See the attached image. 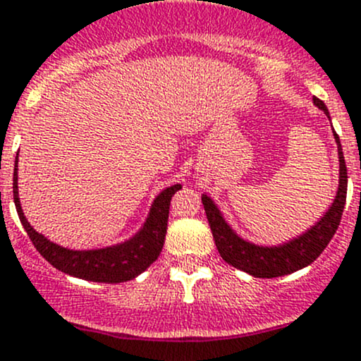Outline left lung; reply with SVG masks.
Masks as SVG:
<instances>
[{"label":"left lung","mask_w":361,"mask_h":361,"mask_svg":"<svg viewBox=\"0 0 361 361\" xmlns=\"http://www.w3.org/2000/svg\"><path fill=\"white\" fill-rule=\"evenodd\" d=\"M313 102L329 117V111L324 102L320 98H313ZM334 138H336L337 152H339V188H337L336 199H334L331 209L322 216L317 225L311 226L301 237L294 238L287 244L276 245V247H261V245L245 242L226 225L225 218L209 197L202 195L204 209H206L216 247L226 263L252 276L275 279V276L289 275V273L308 267L324 252L339 226L341 218H343L348 192V169L337 133H334Z\"/></svg>","instance_id":"left-lung-1"}]
</instances>
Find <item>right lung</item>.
I'll return each mask as SVG.
<instances>
[{"instance_id":"obj_1","label":"right lung","mask_w":361,"mask_h":361,"mask_svg":"<svg viewBox=\"0 0 361 361\" xmlns=\"http://www.w3.org/2000/svg\"><path fill=\"white\" fill-rule=\"evenodd\" d=\"M17 162L18 154L15 159L13 169V200L18 218H20L22 226L27 231L30 242L37 249V252L56 270L78 276V279L90 280V282L119 283L138 276L157 259L162 245H164L171 197L180 190L181 185H173V187L159 193L157 199L152 204L150 214L143 228L124 244L97 250H71L60 247V245L44 238L25 219L20 207V200H18Z\"/></svg>"}]
</instances>
